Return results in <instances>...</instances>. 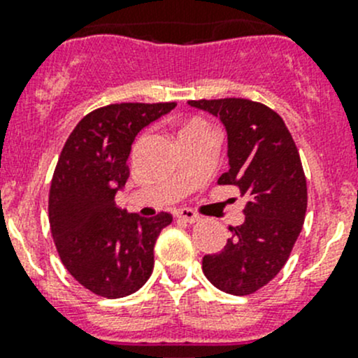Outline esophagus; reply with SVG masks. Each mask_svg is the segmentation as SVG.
<instances>
[{
	"label": "esophagus",
	"mask_w": 358,
	"mask_h": 358,
	"mask_svg": "<svg viewBox=\"0 0 358 358\" xmlns=\"http://www.w3.org/2000/svg\"><path fill=\"white\" fill-rule=\"evenodd\" d=\"M176 216H178L180 220H183V222L187 223H194L199 220V215H197L194 209H189V208H180L176 209Z\"/></svg>",
	"instance_id": "esophagus-1"
}]
</instances>
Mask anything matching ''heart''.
<instances>
[{
  "label": "heart",
  "instance_id": "heart-1",
  "mask_svg": "<svg viewBox=\"0 0 358 358\" xmlns=\"http://www.w3.org/2000/svg\"><path fill=\"white\" fill-rule=\"evenodd\" d=\"M202 126H208L206 124L202 119H190V121L185 122V126H183L182 131H185V129H194V128H202Z\"/></svg>",
  "mask_w": 358,
  "mask_h": 358
}]
</instances>
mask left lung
Returning <instances> with one entry per match:
<instances>
[{"label": "left lung", "mask_w": 358, "mask_h": 358, "mask_svg": "<svg viewBox=\"0 0 358 358\" xmlns=\"http://www.w3.org/2000/svg\"><path fill=\"white\" fill-rule=\"evenodd\" d=\"M220 117L229 135L230 169L220 185L246 196L243 225L216 255L202 258L209 282L236 296L252 294L282 270L303 229L306 178L298 147L275 110L248 99L190 100Z\"/></svg>", "instance_id": "obj_1"}]
</instances>
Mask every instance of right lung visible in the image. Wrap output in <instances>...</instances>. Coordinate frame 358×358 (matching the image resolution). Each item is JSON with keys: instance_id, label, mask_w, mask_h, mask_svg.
I'll use <instances>...</instances> for the list:
<instances>
[{"instance_id": "add662e5", "label": "right lung", "mask_w": 358, "mask_h": 358, "mask_svg": "<svg viewBox=\"0 0 358 358\" xmlns=\"http://www.w3.org/2000/svg\"><path fill=\"white\" fill-rule=\"evenodd\" d=\"M175 102L110 103L86 114L66 140L48 196L53 243L67 272L93 294L122 298L154 268V246L169 213L129 215L115 192L129 176L128 156L142 128Z\"/></svg>"}]
</instances>
